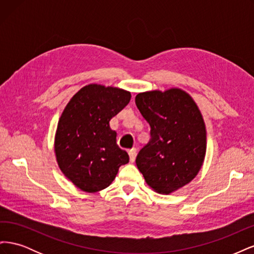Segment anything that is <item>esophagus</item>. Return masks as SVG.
Here are the masks:
<instances>
[{
    "label": "esophagus",
    "mask_w": 254,
    "mask_h": 254,
    "mask_svg": "<svg viewBox=\"0 0 254 254\" xmlns=\"http://www.w3.org/2000/svg\"><path fill=\"white\" fill-rule=\"evenodd\" d=\"M128 153H129L130 162H134V160H135V157H136V149H135V148H132V149H130V150L128 151Z\"/></svg>",
    "instance_id": "esophagus-1"
}]
</instances>
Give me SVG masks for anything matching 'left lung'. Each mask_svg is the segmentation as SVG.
<instances>
[{
    "label": "left lung",
    "instance_id": "obj_1",
    "mask_svg": "<svg viewBox=\"0 0 254 254\" xmlns=\"http://www.w3.org/2000/svg\"><path fill=\"white\" fill-rule=\"evenodd\" d=\"M135 105L150 126V140L136 156V166L153 190L168 195L193 180L203 164L202 114L191 96L179 88L139 93Z\"/></svg>",
    "mask_w": 254,
    "mask_h": 254
}]
</instances>
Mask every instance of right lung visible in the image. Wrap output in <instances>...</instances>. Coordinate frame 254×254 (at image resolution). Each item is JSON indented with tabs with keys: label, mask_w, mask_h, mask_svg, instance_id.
<instances>
[{
	"label": "right lung",
	"mask_w": 254,
	"mask_h": 254,
	"mask_svg": "<svg viewBox=\"0 0 254 254\" xmlns=\"http://www.w3.org/2000/svg\"><path fill=\"white\" fill-rule=\"evenodd\" d=\"M130 98L126 90L90 83L70 99L61 114L54 144L56 160L60 171L82 191L108 188L120 166L129 162L109 122Z\"/></svg>",
	"instance_id": "right-lung-1"
}]
</instances>
